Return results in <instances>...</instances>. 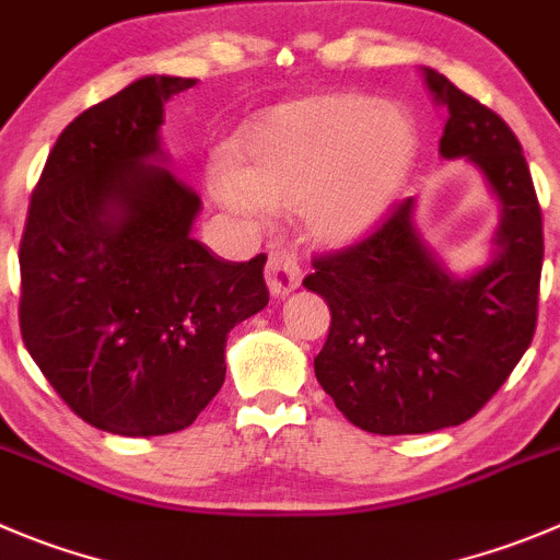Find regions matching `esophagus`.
<instances>
[{"label": "esophagus", "instance_id": "obj_1", "mask_svg": "<svg viewBox=\"0 0 560 560\" xmlns=\"http://www.w3.org/2000/svg\"><path fill=\"white\" fill-rule=\"evenodd\" d=\"M265 279L273 295H290L292 290L301 287V262H298L295 250L290 248H273L268 256V268H265Z\"/></svg>", "mask_w": 560, "mask_h": 560}]
</instances>
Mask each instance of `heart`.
Instances as JSON below:
<instances>
[{
  "label": "heart",
  "instance_id": "obj_1",
  "mask_svg": "<svg viewBox=\"0 0 560 560\" xmlns=\"http://www.w3.org/2000/svg\"><path fill=\"white\" fill-rule=\"evenodd\" d=\"M415 127L400 109L359 93H320L281 104L232 145V171L212 174L223 207L301 209L328 245L351 243L378 223L415 162Z\"/></svg>",
  "mask_w": 560,
  "mask_h": 560
}]
</instances>
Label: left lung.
Masks as SVG:
<instances>
[{"label": "left lung", "mask_w": 560, "mask_h": 560, "mask_svg": "<svg viewBox=\"0 0 560 560\" xmlns=\"http://www.w3.org/2000/svg\"><path fill=\"white\" fill-rule=\"evenodd\" d=\"M447 107L439 151L467 156L500 198L498 254L453 279L395 203L373 234L312 259L306 290L326 298L331 326L315 375L345 420L370 433H428L478 415L527 351L539 317L541 207L509 124L425 68Z\"/></svg>", "instance_id": "1"}]
</instances>
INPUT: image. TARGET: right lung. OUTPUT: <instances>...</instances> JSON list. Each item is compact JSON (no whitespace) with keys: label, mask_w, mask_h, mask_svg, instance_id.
<instances>
[{"label":"right lung","mask_w":560,"mask_h":560,"mask_svg":"<svg viewBox=\"0 0 560 560\" xmlns=\"http://www.w3.org/2000/svg\"><path fill=\"white\" fill-rule=\"evenodd\" d=\"M196 80L143 77L77 115L21 234L19 326L80 420L121 436L192 425L226 378V337L270 301L265 259L190 234L201 198L160 156L162 104Z\"/></svg>","instance_id":"1"}]
</instances>
